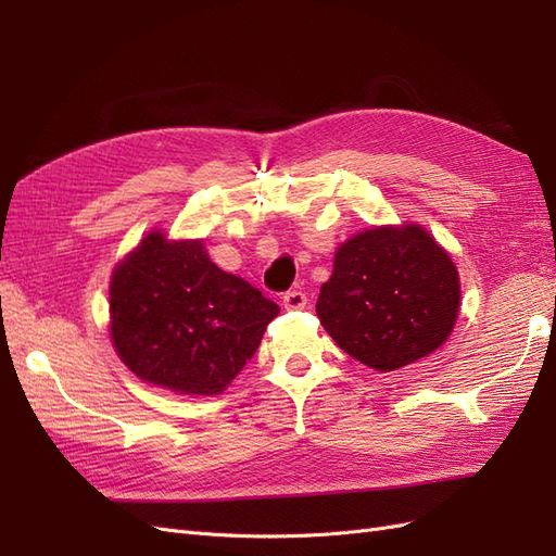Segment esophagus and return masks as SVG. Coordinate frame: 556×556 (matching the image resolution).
Wrapping results in <instances>:
<instances>
[{"mask_svg": "<svg viewBox=\"0 0 556 556\" xmlns=\"http://www.w3.org/2000/svg\"><path fill=\"white\" fill-rule=\"evenodd\" d=\"M306 304H308V296L301 290H290L282 296V306L288 311H301V308H306Z\"/></svg>", "mask_w": 556, "mask_h": 556, "instance_id": "obj_1", "label": "esophagus"}]
</instances>
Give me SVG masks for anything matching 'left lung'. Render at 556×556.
Instances as JSON below:
<instances>
[{"instance_id": "left-lung-1", "label": "left lung", "mask_w": 556, "mask_h": 556, "mask_svg": "<svg viewBox=\"0 0 556 556\" xmlns=\"http://www.w3.org/2000/svg\"><path fill=\"white\" fill-rule=\"evenodd\" d=\"M459 299L447 252L425 227L399 225L366 229L336 250L315 311L336 345L387 374L447 341Z\"/></svg>"}]
</instances>
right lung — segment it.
<instances>
[{
  "label": "right lung",
  "instance_id": "1",
  "mask_svg": "<svg viewBox=\"0 0 556 556\" xmlns=\"http://www.w3.org/2000/svg\"><path fill=\"white\" fill-rule=\"evenodd\" d=\"M280 313L271 299L217 268L204 241L150 231L111 278V339L143 382L213 396L255 355Z\"/></svg>",
  "mask_w": 556,
  "mask_h": 556
}]
</instances>
